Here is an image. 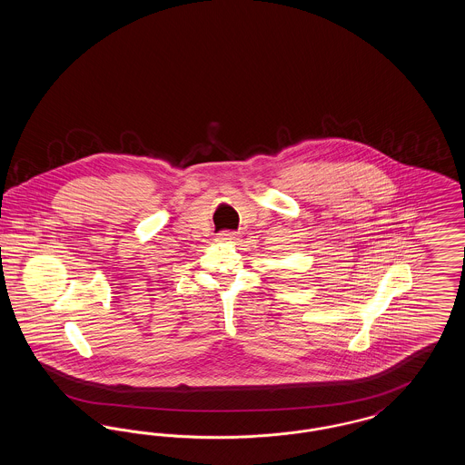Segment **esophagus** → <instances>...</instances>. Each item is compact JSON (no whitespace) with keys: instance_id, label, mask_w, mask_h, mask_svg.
Returning a JSON list of instances; mask_svg holds the SVG:
<instances>
[{"instance_id":"obj_1","label":"esophagus","mask_w":465,"mask_h":465,"mask_svg":"<svg viewBox=\"0 0 465 465\" xmlns=\"http://www.w3.org/2000/svg\"><path fill=\"white\" fill-rule=\"evenodd\" d=\"M218 241L220 242H235L237 241V233H233V232H222L218 235Z\"/></svg>"}]
</instances>
